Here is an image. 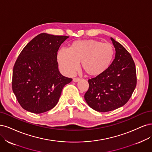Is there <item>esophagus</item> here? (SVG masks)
Returning <instances> with one entry per match:
<instances>
[{"label": "esophagus", "mask_w": 152, "mask_h": 152, "mask_svg": "<svg viewBox=\"0 0 152 152\" xmlns=\"http://www.w3.org/2000/svg\"><path fill=\"white\" fill-rule=\"evenodd\" d=\"M80 80V78H78V77H76V78H73V80H72V81H74V82H75V83H76V82H78Z\"/></svg>", "instance_id": "1"}]
</instances>
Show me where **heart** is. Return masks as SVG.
<instances>
[{"label":"heart","mask_w":152,"mask_h":152,"mask_svg":"<svg viewBox=\"0 0 152 152\" xmlns=\"http://www.w3.org/2000/svg\"><path fill=\"white\" fill-rule=\"evenodd\" d=\"M114 55V48L110 43L95 40H77L69 48H61L57 53V62L66 75H74L81 62L82 68L88 75L98 76L108 69Z\"/></svg>","instance_id":"b5f03b06"}]
</instances>
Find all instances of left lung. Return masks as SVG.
Instances as JSON below:
<instances>
[{"mask_svg":"<svg viewBox=\"0 0 152 152\" xmlns=\"http://www.w3.org/2000/svg\"><path fill=\"white\" fill-rule=\"evenodd\" d=\"M115 58L104 72L88 80L85 99L91 109L105 112L124 105L136 86V72L130 53L113 38Z\"/></svg>","mask_w":152,"mask_h":152,"instance_id":"8db88e82","label":"left lung"}]
</instances>
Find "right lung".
Listing matches in <instances>:
<instances>
[{"label":"right lung","instance_id":"obj_1","mask_svg":"<svg viewBox=\"0 0 152 152\" xmlns=\"http://www.w3.org/2000/svg\"><path fill=\"white\" fill-rule=\"evenodd\" d=\"M67 36L43 33L29 42L19 54L12 72V91L23 108L41 114L54 107L62 88L71 78L58 68L57 51Z\"/></svg>","mask_w":152,"mask_h":152}]
</instances>
